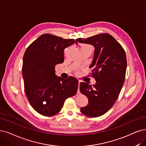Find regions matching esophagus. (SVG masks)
I'll list each match as a JSON object with an SVG mask.
<instances>
[{"instance_id":"34e87169","label":"esophagus","mask_w":146,"mask_h":146,"mask_svg":"<svg viewBox=\"0 0 146 146\" xmlns=\"http://www.w3.org/2000/svg\"><path fill=\"white\" fill-rule=\"evenodd\" d=\"M80 81H79V84H78V91H77V93L79 94H80V90H79V86H80Z\"/></svg>"}]
</instances>
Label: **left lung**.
Listing matches in <instances>:
<instances>
[{
	"instance_id": "8db88e82",
	"label": "left lung",
	"mask_w": 146,
	"mask_h": 146,
	"mask_svg": "<svg viewBox=\"0 0 146 146\" xmlns=\"http://www.w3.org/2000/svg\"><path fill=\"white\" fill-rule=\"evenodd\" d=\"M79 42L94 47V57L90 68L96 82L80 83V91L88 99V104L80 111L90 117H98L108 111L115 104L125 82L127 60L123 47L109 34H100Z\"/></svg>"
}]
</instances>
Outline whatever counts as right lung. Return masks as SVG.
<instances>
[{"instance_id":"add662e5","label":"right lung","mask_w":146,"mask_h":146,"mask_svg":"<svg viewBox=\"0 0 146 146\" xmlns=\"http://www.w3.org/2000/svg\"><path fill=\"white\" fill-rule=\"evenodd\" d=\"M74 39L44 34L26 48L22 74L25 93L32 107L41 115L52 116L60 112L65 100L77 93L78 80L55 75V67L64 62V50Z\"/></svg>"}]
</instances>
